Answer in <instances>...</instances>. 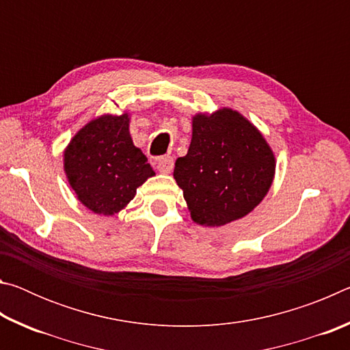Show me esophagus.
<instances>
[{"label": "esophagus", "mask_w": 350, "mask_h": 350, "mask_svg": "<svg viewBox=\"0 0 350 350\" xmlns=\"http://www.w3.org/2000/svg\"><path fill=\"white\" fill-rule=\"evenodd\" d=\"M157 168L163 174L171 173V171H173V168H174V159L171 156L161 157V159H159V162H157Z\"/></svg>", "instance_id": "1"}]
</instances>
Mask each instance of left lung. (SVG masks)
<instances>
[{
    "label": "left lung",
    "mask_w": 350,
    "mask_h": 350,
    "mask_svg": "<svg viewBox=\"0 0 350 350\" xmlns=\"http://www.w3.org/2000/svg\"><path fill=\"white\" fill-rule=\"evenodd\" d=\"M273 176V151L239 112L193 117L191 144L176 161L174 179L194 222L221 227L244 217L265 198Z\"/></svg>",
    "instance_id": "8db88e82"
}]
</instances>
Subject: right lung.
<instances>
[{"mask_svg":"<svg viewBox=\"0 0 350 350\" xmlns=\"http://www.w3.org/2000/svg\"><path fill=\"white\" fill-rule=\"evenodd\" d=\"M64 171L80 202L103 216L125 208L154 176L133 144L128 114L102 116L83 126L64 151Z\"/></svg>","mask_w":350,"mask_h":350,"instance_id":"right-lung-1","label":"right lung"}]
</instances>
